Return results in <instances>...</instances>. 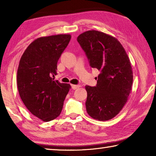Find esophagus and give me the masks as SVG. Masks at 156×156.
<instances>
[{"instance_id":"34e87169","label":"esophagus","mask_w":156,"mask_h":156,"mask_svg":"<svg viewBox=\"0 0 156 156\" xmlns=\"http://www.w3.org/2000/svg\"><path fill=\"white\" fill-rule=\"evenodd\" d=\"M72 87L73 89H76L79 87H80V86L78 85V84H77V85H76V84H72Z\"/></svg>"}]
</instances>
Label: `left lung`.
Masks as SVG:
<instances>
[{
    "mask_svg": "<svg viewBox=\"0 0 156 156\" xmlns=\"http://www.w3.org/2000/svg\"><path fill=\"white\" fill-rule=\"evenodd\" d=\"M91 68L100 71L95 87L85 86L88 114L100 121L109 120L127 101L133 72L130 60L117 39L101 31H85L77 38Z\"/></svg>",
    "mask_w": 156,
    "mask_h": 156,
    "instance_id": "left-lung-1",
    "label": "left lung"
}]
</instances>
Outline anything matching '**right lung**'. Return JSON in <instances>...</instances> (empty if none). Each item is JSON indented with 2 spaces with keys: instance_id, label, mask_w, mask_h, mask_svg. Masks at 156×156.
I'll return each mask as SVG.
<instances>
[{
  "instance_id": "right-lung-1",
  "label": "right lung",
  "mask_w": 156,
  "mask_h": 156,
  "mask_svg": "<svg viewBox=\"0 0 156 156\" xmlns=\"http://www.w3.org/2000/svg\"><path fill=\"white\" fill-rule=\"evenodd\" d=\"M71 40L69 34L41 37L33 41L21 56L17 85L21 100L33 115L44 122L56 118L71 89L54 80L57 62Z\"/></svg>"
}]
</instances>
